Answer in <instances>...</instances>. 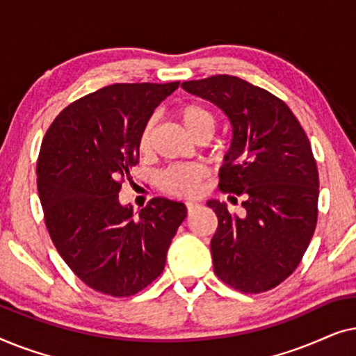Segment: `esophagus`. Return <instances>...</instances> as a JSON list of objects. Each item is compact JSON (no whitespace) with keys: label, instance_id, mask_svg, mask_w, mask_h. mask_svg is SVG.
Returning a JSON list of instances; mask_svg holds the SVG:
<instances>
[{"label":"esophagus","instance_id":"34e87169","mask_svg":"<svg viewBox=\"0 0 356 356\" xmlns=\"http://www.w3.org/2000/svg\"><path fill=\"white\" fill-rule=\"evenodd\" d=\"M197 207H199V204H196V202H186V211H188V213H191L193 211H196Z\"/></svg>","mask_w":356,"mask_h":356}]
</instances>
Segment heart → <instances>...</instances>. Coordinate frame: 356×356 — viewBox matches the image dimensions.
<instances>
[{
    "mask_svg": "<svg viewBox=\"0 0 356 356\" xmlns=\"http://www.w3.org/2000/svg\"><path fill=\"white\" fill-rule=\"evenodd\" d=\"M177 118L184 126V129L196 140H207L211 138L216 120L206 106L199 104H184L177 110ZM150 138H152V123L145 124L140 133L138 149L145 157L150 152ZM206 177L204 168L196 165H173L160 175L159 184L170 196L175 197H196L201 193V186Z\"/></svg>",
    "mask_w": 356,
    "mask_h": 356,
    "instance_id": "1",
    "label": "heart"
}]
</instances>
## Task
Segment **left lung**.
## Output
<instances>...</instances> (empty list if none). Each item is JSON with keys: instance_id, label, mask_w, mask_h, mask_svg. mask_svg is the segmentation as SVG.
<instances>
[{"instance_id": "left-lung-1", "label": "left lung", "mask_w": 356, "mask_h": 356, "mask_svg": "<svg viewBox=\"0 0 356 356\" xmlns=\"http://www.w3.org/2000/svg\"><path fill=\"white\" fill-rule=\"evenodd\" d=\"M181 87L222 108L233 128L218 188L243 197L245 216L207 202L218 220L213 272L241 293L274 289L298 267L318 222L319 173L308 136L284 100L236 76Z\"/></svg>"}]
</instances>
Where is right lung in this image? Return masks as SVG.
I'll use <instances>...</instances> for the list:
<instances>
[{"mask_svg": "<svg viewBox=\"0 0 356 356\" xmlns=\"http://www.w3.org/2000/svg\"><path fill=\"white\" fill-rule=\"evenodd\" d=\"M113 84L81 97L53 120L37 160V188L53 245L87 286L124 298L163 272L167 251L186 218L181 202L150 199L133 217L118 201L139 162L150 115L178 89Z\"/></svg>", "mask_w": 356, "mask_h": 356, "instance_id": "obj_1", "label": "right lung"}]
</instances>
